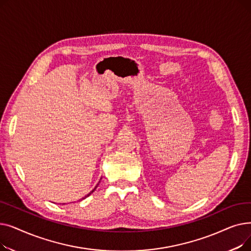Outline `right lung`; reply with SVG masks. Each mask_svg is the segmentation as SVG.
Here are the masks:
<instances>
[{
  "label": "right lung",
  "mask_w": 251,
  "mask_h": 251,
  "mask_svg": "<svg viewBox=\"0 0 251 251\" xmlns=\"http://www.w3.org/2000/svg\"><path fill=\"white\" fill-rule=\"evenodd\" d=\"M98 185H99V184H98ZM98 185H97V186H96V187H95V189H94V190H91V192H90V193H88V194H87V196H89V195H90V194H91V193H92V192H94V191H95V190H96V188H97V187H98Z\"/></svg>",
  "instance_id": "1"
}]
</instances>
